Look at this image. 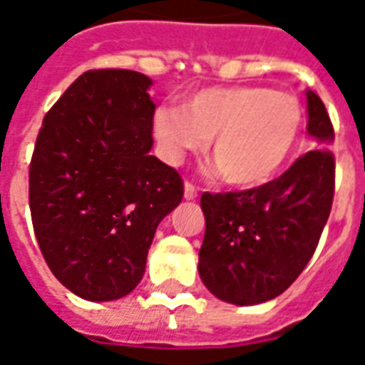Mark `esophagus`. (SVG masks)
I'll use <instances>...</instances> for the list:
<instances>
[{
	"mask_svg": "<svg viewBox=\"0 0 365 365\" xmlns=\"http://www.w3.org/2000/svg\"><path fill=\"white\" fill-rule=\"evenodd\" d=\"M183 199L185 201H193V199H197V190H195V185L190 182L183 183Z\"/></svg>",
	"mask_w": 365,
	"mask_h": 365,
	"instance_id": "1",
	"label": "esophagus"
}]
</instances>
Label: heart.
I'll return each instance as SVG.
<instances>
[{
    "label": "heart",
    "instance_id": "b5f03b06",
    "mask_svg": "<svg viewBox=\"0 0 365 365\" xmlns=\"http://www.w3.org/2000/svg\"><path fill=\"white\" fill-rule=\"evenodd\" d=\"M303 130V107L293 93L262 86L205 88L178 107L152 115L158 156L170 166L209 143L222 180L240 190L272 182L289 162Z\"/></svg>",
    "mask_w": 365,
    "mask_h": 365
}]
</instances>
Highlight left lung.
Here are the masks:
<instances>
[{"instance_id":"left-lung-1","label":"left lung","mask_w":365,"mask_h":365,"mask_svg":"<svg viewBox=\"0 0 365 365\" xmlns=\"http://www.w3.org/2000/svg\"><path fill=\"white\" fill-rule=\"evenodd\" d=\"M307 133L314 148L266 185L203 193L205 237L201 282L215 297L238 307L282 295L314 254L334 195V140L321 97L307 90Z\"/></svg>"}]
</instances>
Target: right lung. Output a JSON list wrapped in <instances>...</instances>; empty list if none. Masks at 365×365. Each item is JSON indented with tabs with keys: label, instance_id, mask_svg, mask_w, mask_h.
I'll use <instances>...</instances> for the list:
<instances>
[{
	"label": "right lung",
	"instance_id": "right-lung-1",
	"mask_svg": "<svg viewBox=\"0 0 365 365\" xmlns=\"http://www.w3.org/2000/svg\"><path fill=\"white\" fill-rule=\"evenodd\" d=\"M152 80L91 70L46 113L29 170V203L44 260L88 301L140 283L154 232L182 203L183 183L152 150Z\"/></svg>",
	"mask_w": 365,
	"mask_h": 365
}]
</instances>
